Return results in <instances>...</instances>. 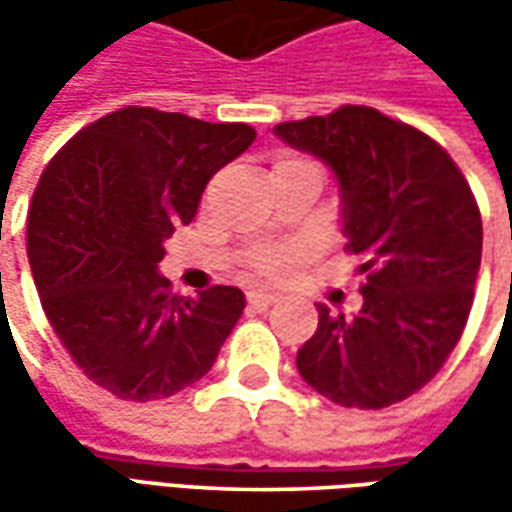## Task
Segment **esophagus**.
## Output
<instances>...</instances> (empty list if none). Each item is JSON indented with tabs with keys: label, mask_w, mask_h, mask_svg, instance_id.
I'll list each match as a JSON object with an SVG mask.
<instances>
[{
	"label": "esophagus",
	"mask_w": 512,
	"mask_h": 512,
	"mask_svg": "<svg viewBox=\"0 0 512 512\" xmlns=\"http://www.w3.org/2000/svg\"><path fill=\"white\" fill-rule=\"evenodd\" d=\"M276 302V296L273 293H267V290H250L247 293V305L253 307V310H265Z\"/></svg>",
	"instance_id": "34e87169"
}]
</instances>
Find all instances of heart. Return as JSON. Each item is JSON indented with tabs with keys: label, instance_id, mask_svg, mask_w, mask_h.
<instances>
[{
	"label": "heart",
	"instance_id": "heart-1",
	"mask_svg": "<svg viewBox=\"0 0 512 512\" xmlns=\"http://www.w3.org/2000/svg\"><path fill=\"white\" fill-rule=\"evenodd\" d=\"M290 162H299V159H279L276 165H290ZM293 259V253H267L259 259V270H265V273H273V270H279V267H285L287 262Z\"/></svg>",
	"mask_w": 512,
	"mask_h": 512
}]
</instances>
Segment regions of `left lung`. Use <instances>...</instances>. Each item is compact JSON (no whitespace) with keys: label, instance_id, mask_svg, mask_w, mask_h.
Here are the masks:
<instances>
[{"label":"left lung","instance_id":"left-lung-1","mask_svg":"<svg viewBox=\"0 0 512 512\" xmlns=\"http://www.w3.org/2000/svg\"><path fill=\"white\" fill-rule=\"evenodd\" d=\"M273 133L333 170L347 250L364 273L359 313L316 305L299 376L342 407L402 402L439 373L473 307L482 216L470 185L422 130L362 105Z\"/></svg>","mask_w":512,"mask_h":512}]
</instances>
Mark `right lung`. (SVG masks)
<instances>
[{
  "mask_svg": "<svg viewBox=\"0 0 512 512\" xmlns=\"http://www.w3.org/2000/svg\"><path fill=\"white\" fill-rule=\"evenodd\" d=\"M253 139L242 122L122 108L79 130L42 173L28 216L33 282L73 362L113 396L150 402L199 382L239 322V287L170 296L159 262L210 176Z\"/></svg>",
  "mask_w": 512,
  "mask_h": 512,
  "instance_id": "add662e5",
  "label": "right lung"
}]
</instances>
